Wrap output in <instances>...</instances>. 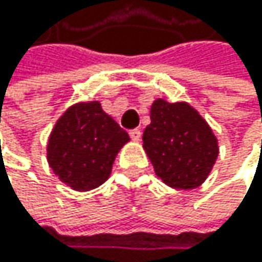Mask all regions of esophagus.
<instances>
[{"label": "esophagus", "mask_w": 262, "mask_h": 262, "mask_svg": "<svg viewBox=\"0 0 262 262\" xmlns=\"http://www.w3.org/2000/svg\"><path fill=\"white\" fill-rule=\"evenodd\" d=\"M128 135H130V138H132L134 141H138L141 138V130L140 128H132L128 132Z\"/></svg>", "instance_id": "obj_1"}]
</instances>
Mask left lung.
Wrapping results in <instances>:
<instances>
[{
    "label": "left lung",
    "instance_id": "left-lung-1",
    "mask_svg": "<svg viewBox=\"0 0 262 262\" xmlns=\"http://www.w3.org/2000/svg\"><path fill=\"white\" fill-rule=\"evenodd\" d=\"M143 146L156 174L166 185L182 190L203 184L219 156L217 138L198 112L187 103L163 99L150 108Z\"/></svg>",
    "mask_w": 262,
    "mask_h": 262
}]
</instances>
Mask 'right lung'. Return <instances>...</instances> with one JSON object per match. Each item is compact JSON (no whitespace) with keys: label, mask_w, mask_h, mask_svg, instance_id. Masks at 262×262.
Listing matches in <instances>:
<instances>
[{"label":"right lung","mask_w":262,"mask_h":262,"mask_svg":"<svg viewBox=\"0 0 262 262\" xmlns=\"http://www.w3.org/2000/svg\"><path fill=\"white\" fill-rule=\"evenodd\" d=\"M128 135L99 102L70 106L48 141V163L56 176L84 192L103 184Z\"/></svg>","instance_id":"right-lung-1"}]
</instances>
